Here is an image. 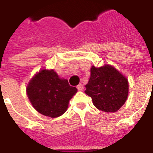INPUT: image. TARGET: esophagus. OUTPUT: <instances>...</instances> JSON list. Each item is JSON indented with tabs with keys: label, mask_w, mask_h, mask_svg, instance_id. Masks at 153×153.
<instances>
[{
	"label": "esophagus",
	"mask_w": 153,
	"mask_h": 153,
	"mask_svg": "<svg viewBox=\"0 0 153 153\" xmlns=\"http://www.w3.org/2000/svg\"><path fill=\"white\" fill-rule=\"evenodd\" d=\"M77 89L79 90V91H83V86L80 83V84H79L78 86H77Z\"/></svg>",
	"instance_id": "obj_1"
}]
</instances>
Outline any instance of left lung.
Masks as SVG:
<instances>
[{"label":"left lung","mask_w":153,"mask_h":153,"mask_svg":"<svg viewBox=\"0 0 153 153\" xmlns=\"http://www.w3.org/2000/svg\"><path fill=\"white\" fill-rule=\"evenodd\" d=\"M84 93L92 98L97 109L105 112L117 111L127 99L128 79L111 65L92 66Z\"/></svg>","instance_id":"1"}]
</instances>
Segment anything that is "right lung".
I'll return each mask as SVG.
<instances>
[{
	"mask_svg": "<svg viewBox=\"0 0 153 153\" xmlns=\"http://www.w3.org/2000/svg\"><path fill=\"white\" fill-rule=\"evenodd\" d=\"M77 88L68 80L61 79L53 70H42L37 74L27 87V94L32 105L42 115L56 118L63 115L70 98Z\"/></svg>",
	"mask_w": 153,
	"mask_h": 153,
	"instance_id": "1",
	"label": "right lung"
}]
</instances>
